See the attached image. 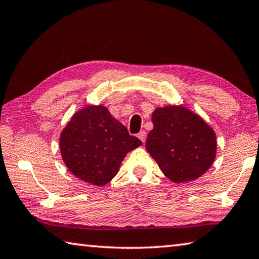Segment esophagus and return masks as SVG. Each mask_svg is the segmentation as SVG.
<instances>
[{"label":"esophagus","instance_id":"1","mask_svg":"<svg viewBox=\"0 0 259 259\" xmlns=\"http://www.w3.org/2000/svg\"><path fill=\"white\" fill-rule=\"evenodd\" d=\"M137 136H138V138L141 139V141H142L143 143H145V139H146V133H145L144 130L141 131V133H139V134L137 135Z\"/></svg>","mask_w":259,"mask_h":259}]
</instances>
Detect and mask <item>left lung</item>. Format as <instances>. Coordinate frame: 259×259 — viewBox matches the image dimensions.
Here are the masks:
<instances>
[{"instance_id":"1","label":"left lung","mask_w":259,"mask_h":259,"mask_svg":"<svg viewBox=\"0 0 259 259\" xmlns=\"http://www.w3.org/2000/svg\"><path fill=\"white\" fill-rule=\"evenodd\" d=\"M146 150L170 181L182 183L202 176L215 158V134L202 117L182 106L157 108Z\"/></svg>"}]
</instances>
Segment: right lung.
Masks as SVG:
<instances>
[{"label":"right lung","mask_w":259,"mask_h":259,"mask_svg":"<svg viewBox=\"0 0 259 259\" xmlns=\"http://www.w3.org/2000/svg\"><path fill=\"white\" fill-rule=\"evenodd\" d=\"M142 145L104 106H88L71 117L60 137V150L69 170L81 181L105 186L129 151Z\"/></svg>","instance_id":"obj_1"}]
</instances>
